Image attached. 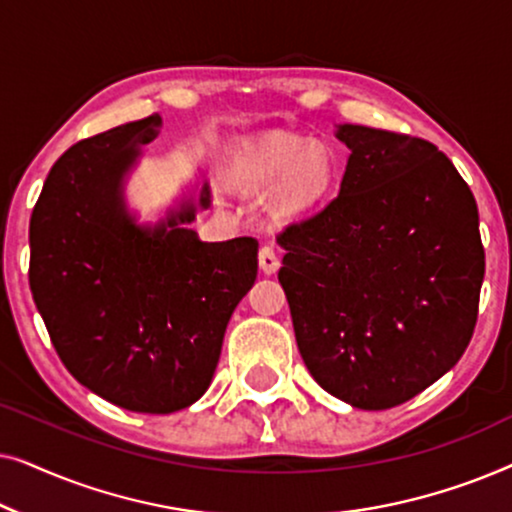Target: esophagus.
<instances>
[{"instance_id":"obj_1","label":"esophagus","mask_w":512,"mask_h":512,"mask_svg":"<svg viewBox=\"0 0 512 512\" xmlns=\"http://www.w3.org/2000/svg\"><path fill=\"white\" fill-rule=\"evenodd\" d=\"M258 263H261V270L265 272V275H275V272L279 270L277 251L265 244V247H261V251H258Z\"/></svg>"}]
</instances>
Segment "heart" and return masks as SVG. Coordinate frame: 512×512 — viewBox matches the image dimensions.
Listing matches in <instances>:
<instances>
[{
  "label": "heart",
  "instance_id": "obj_1",
  "mask_svg": "<svg viewBox=\"0 0 512 512\" xmlns=\"http://www.w3.org/2000/svg\"><path fill=\"white\" fill-rule=\"evenodd\" d=\"M240 181L251 191L272 188V207L298 216L326 200L335 181V160L324 144H307L291 135H265L240 158Z\"/></svg>",
  "mask_w": 512,
  "mask_h": 512
}]
</instances>
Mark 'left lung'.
<instances>
[{
  "label": "left lung",
  "mask_w": 512,
  "mask_h": 512,
  "mask_svg": "<svg viewBox=\"0 0 512 512\" xmlns=\"http://www.w3.org/2000/svg\"><path fill=\"white\" fill-rule=\"evenodd\" d=\"M340 193L277 240L293 331L321 389L361 410L396 408L466 352L485 247L478 205L436 144L340 125Z\"/></svg>",
  "instance_id": "8db88e82"
}]
</instances>
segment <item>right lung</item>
Here are the masks:
<instances>
[{
  "label": "right lung",
  "instance_id": "1",
  "mask_svg": "<svg viewBox=\"0 0 512 512\" xmlns=\"http://www.w3.org/2000/svg\"><path fill=\"white\" fill-rule=\"evenodd\" d=\"M160 125L151 114L69 146L30 219V289L60 361L104 401L149 415L205 394L258 272L254 237L202 242L179 226L193 202L153 230L125 212L123 174Z\"/></svg>",
  "mask_w": 512,
  "mask_h": 512
}]
</instances>
